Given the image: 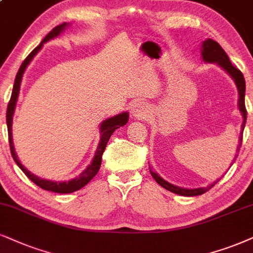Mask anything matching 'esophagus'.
Listing matches in <instances>:
<instances>
[{
  "mask_svg": "<svg viewBox=\"0 0 253 253\" xmlns=\"http://www.w3.org/2000/svg\"><path fill=\"white\" fill-rule=\"evenodd\" d=\"M134 116L137 118H143L145 117V112H143V108L140 106V104H137L134 106Z\"/></svg>",
  "mask_w": 253,
  "mask_h": 253,
  "instance_id": "1",
  "label": "esophagus"
}]
</instances>
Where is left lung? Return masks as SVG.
I'll list each match as a JSON object with an SVG mask.
<instances>
[{"label": "left lung", "mask_w": 253, "mask_h": 253, "mask_svg": "<svg viewBox=\"0 0 253 253\" xmlns=\"http://www.w3.org/2000/svg\"><path fill=\"white\" fill-rule=\"evenodd\" d=\"M202 57L203 59L208 63H217L219 66H222L223 69L225 70L226 72L229 73L230 76L235 79L236 85H237L238 88V107L241 110L243 118H244V121H243V128L245 127L246 123V108H245V79L241 70H238L236 66H233L231 62H230L228 55L225 53V51L222 49V46L219 45L218 43L212 40H208L203 42V49H202ZM242 141H243V130L241 133V139H239V145H238V150L241 149L242 147ZM150 174L154 177V180L158 182V183L164 187L165 189H167L171 193L182 195V196H197V195H202L207 193L208 190L211 189L212 185L207 188H198V189H183V188L176 187V185H172L168 183L167 181H165L164 178H161L158 174L154 171L150 170Z\"/></svg>", "instance_id": "left-lung-1"}]
</instances>
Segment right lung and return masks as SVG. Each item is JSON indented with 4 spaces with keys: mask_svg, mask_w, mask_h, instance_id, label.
<instances>
[{
    "mask_svg": "<svg viewBox=\"0 0 253 253\" xmlns=\"http://www.w3.org/2000/svg\"><path fill=\"white\" fill-rule=\"evenodd\" d=\"M66 25H68V24L63 23V24L58 25V27L53 28L52 30H51L50 33L47 34L45 37H44V40L42 41V43L40 44V45H38L37 47H35V49L30 52V55H29L27 58L24 59V62L22 63L21 68H20V70H18L17 75H16L15 84H14V87H12V93H11L10 100H9V103H8V108H7V126H8L9 146H10V152H11L12 158H14V160H15V162L17 164L18 167H20L22 170H23L24 174L27 175V176L30 178L31 181L34 182L35 184L38 185V187L42 188V189H44V190L53 191V193H58V194H69V193H73V191H76V190L82 189L84 185L87 184L88 182L91 181L92 178L95 176V175H97L99 169H100L101 159H103V154L105 152V148H106L107 142H108V140H110L111 135L113 134L114 130L118 129L121 126H125V125L127 124V121H128V114L121 113V114H119V116L110 118V119L105 120L104 123L101 124V126H100L101 139H100V142H99L97 152H95L93 161H92V164L88 166L87 169L83 171L78 177L75 178V180H71L69 182H53V181L43 180V178H40V177H37L36 175L31 174V172L27 170V169H25L23 166H22L21 162L18 161L17 156H16V154H15L14 146H12L11 123H12V116H14V110H15V106H16V101H17L18 93H20V86H21L22 76H23V73L25 71V69H27L28 64L31 62V59H33L34 57L36 56V53L41 50V47L43 46V43H45V42L51 40V38L58 36V35L60 34V31H63L64 28H65Z\"/></svg>",
    "mask_w": 253,
    "mask_h": 253,
    "instance_id": "obj_1",
    "label": "right lung"
}]
</instances>
